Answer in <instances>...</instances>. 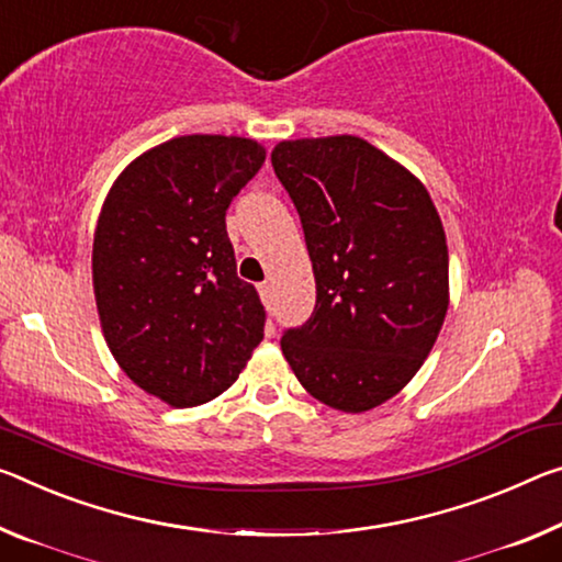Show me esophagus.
Here are the masks:
<instances>
[{
  "instance_id": "esophagus-1",
  "label": "esophagus",
  "mask_w": 562,
  "mask_h": 562,
  "mask_svg": "<svg viewBox=\"0 0 562 562\" xmlns=\"http://www.w3.org/2000/svg\"><path fill=\"white\" fill-rule=\"evenodd\" d=\"M260 297L267 307H270V300H272V282H262L260 284Z\"/></svg>"
}]
</instances>
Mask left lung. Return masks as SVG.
Segmentation results:
<instances>
[{"label": "left lung", "mask_w": 562, "mask_h": 562, "mask_svg": "<svg viewBox=\"0 0 562 562\" xmlns=\"http://www.w3.org/2000/svg\"><path fill=\"white\" fill-rule=\"evenodd\" d=\"M313 260L317 302L282 335L300 385L342 413L395 397L430 355L450 302L448 243L430 192L355 135L272 149Z\"/></svg>", "instance_id": "left-lung-1"}]
</instances>
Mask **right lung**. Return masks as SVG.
<instances>
[{
	"instance_id": "add662e5",
	"label": "right lung",
	"mask_w": 562,
	"mask_h": 562,
	"mask_svg": "<svg viewBox=\"0 0 562 562\" xmlns=\"http://www.w3.org/2000/svg\"><path fill=\"white\" fill-rule=\"evenodd\" d=\"M262 162L255 139L175 137L132 159L102 204L92 284L106 347L172 407L225 393L265 335L260 295L237 278L225 227Z\"/></svg>"
}]
</instances>
